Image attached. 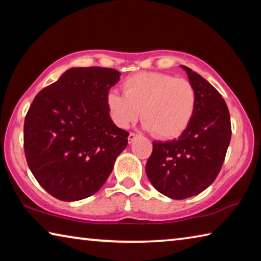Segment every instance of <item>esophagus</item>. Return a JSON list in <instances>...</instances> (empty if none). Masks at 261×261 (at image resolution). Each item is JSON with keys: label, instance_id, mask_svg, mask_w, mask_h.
I'll return each instance as SVG.
<instances>
[{"label": "esophagus", "instance_id": "1", "mask_svg": "<svg viewBox=\"0 0 261 261\" xmlns=\"http://www.w3.org/2000/svg\"><path fill=\"white\" fill-rule=\"evenodd\" d=\"M137 138V135L135 134V132H130V135H129V137H127V140H129V143L131 144L132 141H134L135 139Z\"/></svg>", "mask_w": 261, "mask_h": 261}]
</instances>
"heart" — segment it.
<instances>
[{
    "mask_svg": "<svg viewBox=\"0 0 261 261\" xmlns=\"http://www.w3.org/2000/svg\"><path fill=\"white\" fill-rule=\"evenodd\" d=\"M123 93L109 91L106 105L120 127H127L143 116L144 126L161 139L182 135L197 108L192 83L162 72H139L124 79Z\"/></svg>",
    "mask_w": 261,
    "mask_h": 261,
    "instance_id": "obj_1",
    "label": "heart"
}]
</instances>
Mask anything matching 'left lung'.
<instances>
[{"label":"left lung","mask_w":261,"mask_h":261,"mask_svg":"<svg viewBox=\"0 0 261 261\" xmlns=\"http://www.w3.org/2000/svg\"><path fill=\"white\" fill-rule=\"evenodd\" d=\"M182 68L196 88V113L178 139L153 141L146 163L153 187L177 200L196 196L214 182L231 138L230 115L222 95L200 74Z\"/></svg>","instance_id":"1"}]
</instances>
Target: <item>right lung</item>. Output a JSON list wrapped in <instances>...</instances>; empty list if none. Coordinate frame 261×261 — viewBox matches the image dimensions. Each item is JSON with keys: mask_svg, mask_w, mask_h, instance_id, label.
Returning a JSON list of instances; mask_svg holds the SVG:
<instances>
[{"mask_svg": "<svg viewBox=\"0 0 261 261\" xmlns=\"http://www.w3.org/2000/svg\"><path fill=\"white\" fill-rule=\"evenodd\" d=\"M120 74L101 67L69 69L30 106L24 122L26 161L56 199L76 201L98 192L126 147L129 132L114 124L106 105Z\"/></svg>", "mask_w": 261, "mask_h": 261, "instance_id": "add662e5", "label": "right lung"}]
</instances>
